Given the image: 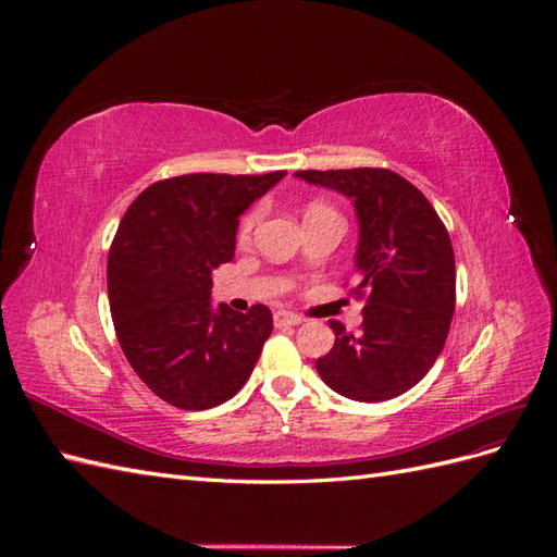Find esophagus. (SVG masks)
<instances>
[{"instance_id": "esophagus-1", "label": "esophagus", "mask_w": 557, "mask_h": 557, "mask_svg": "<svg viewBox=\"0 0 557 557\" xmlns=\"http://www.w3.org/2000/svg\"><path fill=\"white\" fill-rule=\"evenodd\" d=\"M301 318L290 313V311H276L274 313V325L276 327H293V325H299Z\"/></svg>"}]
</instances>
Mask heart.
Returning a JSON list of instances; mask_svg holds the SVG:
<instances>
[{
  "instance_id": "heart-1",
  "label": "heart",
  "mask_w": 557,
  "mask_h": 557,
  "mask_svg": "<svg viewBox=\"0 0 557 557\" xmlns=\"http://www.w3.org/2000/svg\"><path fill=\"white\" fill-rule=\"evenodd\" d=\"M309 209H325V207H323V205H313V207H309ZM250 225H252V215L246 218V221H244V232H248Z\"/></svg>"
}]
</instances>
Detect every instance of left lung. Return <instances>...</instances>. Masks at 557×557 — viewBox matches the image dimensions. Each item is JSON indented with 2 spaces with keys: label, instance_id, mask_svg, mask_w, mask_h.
Listing matches in <instances>:
<instances>
[{
  "label": "left lung",
  "instance_id": "left-lung-1",
  "mask_svg": "<svg viewBox=\"0 0 557 557\" xmlns=\"http://www.w3.org/2000/svg\"><path fill=\"white\" fill-rule=\"evenodd\" d=\"M350 199L358 218L356 295L367 293L362 327L330 320L334 346L315 369L334 393L385 401L423 379L440 358L455 311L450 237L425 195L387 170L295 172Z\"/></svg>",
  "mask_w": 557,
  "mask_h": 557
}]
</instances>
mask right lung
<instances>
[{"label": "right lung", "instance_id": "1", "mask_svg": "<svg viewBox=\"0 0 557 557\" xmlns=\"http://www.w3.org/2000/svg\"><path fill=\"white\" fill-rule=\"evenodd\" d=\"M285 172L158 181L125 211L109 252V305L137 376L176 409L242 391L272 334V311L211 305V269L234 258L242 213Z\"/></svg>", "mask_w": 557, "mask_h": 557}]
</instances>
